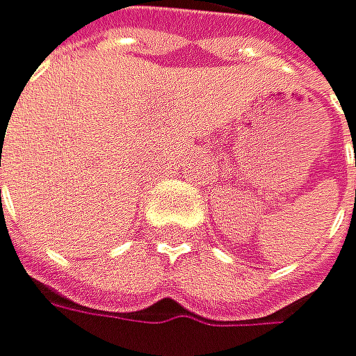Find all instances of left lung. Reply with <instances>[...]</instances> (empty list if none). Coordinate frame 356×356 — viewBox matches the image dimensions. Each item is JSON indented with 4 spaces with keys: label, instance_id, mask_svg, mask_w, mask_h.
I'll list each match as a JSON object with an SVG mask.
<instances>
[{
    "label": "left lung",
    "instance_id": "1",
    "mask_svg": "<svg viewBox=\"0 0 356 356\" xmlns=\"http://www.w3.org/2000/svg\"><path fill=\"white\" fill-rule=\"evenodd\" d=\"M348 127H350V122H348ZM353 127H356V124H353ZM353 127H350V133H353ZM353 142H355V138H353Z\"/></svg>",
    "mask_w": 356,
    "mask_h": 356
}]
</instances>
